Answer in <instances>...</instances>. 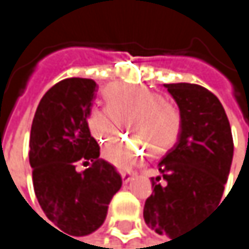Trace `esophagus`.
Here are the masks:
<instances>
[{
    "label": "esophagus",
    "instance_id": "34e87169",
    "mask_svg": "<svg viewBox=\"0 0 249 249\" xmlns=\"http://www.w3.org/2000/svg\"><path fill=\"white\" fill-rule=\"evenodd\" d=\"M121 177H123V181L124 183H128L132 177H134V174L132 173H126V172H124V173H121Z\"/></svg>",
    "mask_w": 249,
    "mask_h": 249
}]
</instances>
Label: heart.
Returning <instances> with one entry per match:
<instances>
[{
  "label": "heart",
  "mask_w": 249,
  "mask_h": 249,
  "mask_svg": "<svg viewBox=\"0 0 249 249\" xmlns=\"http://www.w3.org/2000/svg\"><path fill=\"white\" fill-rule=\"evenodd\" d=\"M108 105L92 109L86 126L104 147L115 142L124 121H129L140 141H124L105 151V159L120 170H129L145 154L161 156L178 140L181 115L173 104L147 86L112 83L105 89ZM146 147H144L143 145Z\"/></svg>",
  "instance_id": "obj_1"
}]
</instances>
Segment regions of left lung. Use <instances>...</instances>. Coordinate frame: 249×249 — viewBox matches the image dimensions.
I'll list each match as a JSON object with an SVG mask.
<instances>
[{
	"mask_svg": "<svg viewBox=\"0 0 249 249\" xmlns=\"http://www.w3.org/2000/svg\"><path fill=\"white\" fill-rule=\"evenodd\" d=\"M181 115L177 142L159 163L153 195L144 205V221L170 241L219 205L228 180L233 141L219 99L195 83L164 85ZM160 178L164 183H159Z\"/></svg>",
	"mask_w": 249,
	"mask_h": 249,
	"instance_id": "1",
	"label": "left lung"
}]
</instances>
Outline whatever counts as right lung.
I'll list each match as a JSON object with an SVG mask.
<instances>
[{"instance_id":"obj_1","label":"right lung","mask_w":249,"mask_h":249,"mask_svg":"<svg viewBox=\"0 0 249 249\" xmlns=\"http://www.w3.org/2000/svg\"><path fill=\"white\" fill-rule=\"evenodd\" d=\"M96 89L92 79L60 80L41 98L30 132L36 197L49 221L72 236L89 235L104 224L123 186L115 167L99 159V145L86 126ZM79 161L92 166L77 172Z\"/></svg>"}]
</instances>
